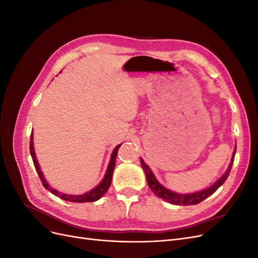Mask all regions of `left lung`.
<instances>
[{"label":"left lung","instance_id":"1","mask_svg":"<svg viewBox=\"0 0 258 258\" xmlns=\"http://www.w3.org/2000/svg\"><path fill=\"white\" fill-rule=\"evenodd\" d=\"M236 148H235V152H233L231 162H230V165H229L227 171H226V173L220 179H218V181H216L212 186L209 187V188H207L205 190L198 191V192H194V194H185V195L176 194V192H173V191H171V190L165 188V187H163L161 184H159V182L157 181V179H156V177L154 176L150 167L146 165L142 158H141V165H142V168L144 170V173H145V176H146V179H147V184H148V186H150V188L153 190V192L156 195V196L170 202V204L176 205V206L198 205V204H200L201 201H204L209 196H211V195L214 194L218 188H220V186H222L225 183L226 179H227V177L230 173L231 167H232L233 158H235Z\"/></svg>","mask_w":258,"mask_h":258}]
</instances>
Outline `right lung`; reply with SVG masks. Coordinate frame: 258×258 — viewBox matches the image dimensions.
<instances>
[{
  "label": "right lung",
  "mask_w": 258,
  "mask_h": 258,
  "mask_svg": "<svg viewBox=\"0 0 258 258\" xmlns=\"http://www.w3.org/2000/svg\"><path fill=\"white\" fill-rule=\"evenodd\" d=\"M120 145L121 144L117 145L115 147L114 152L112 153L110 165H108V167H107L106 173H105L104 178L102 179V182H101L96 187V188H93L92 190L86 192V194H83V195H77V196H73V195H67V194L59 192L58 190L51 188V187L49 186L47 181H46V179H45V177L43 175V172L41 171V168H40V166H38V162L36 160V156H35L34 147H33V136L32 135H31V139H30V153H31V156H32V160H33V163H34V167H35V169L37 171V174H38V176H40L41 182H42L43 186L45 187L46 189L49 190L51 194H53L54 196H57V197L63 199V200H67V201H72V202H92V201H97L101 197H102L103 195L106 192V190L108 189V187H110V185H111L113 171H114L115 163H116L117 152H118V148L120 147Z\"/></svg>",
  "instance_id": "add662e5"
}]
</instances>
